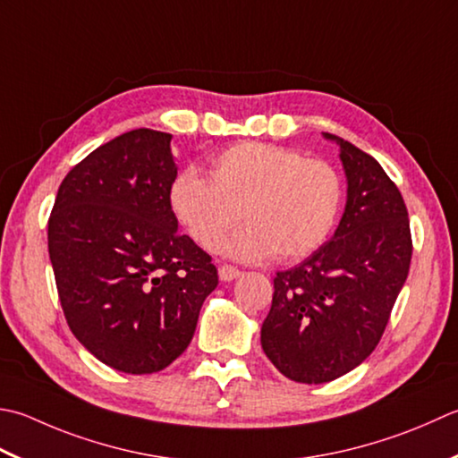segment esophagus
Wrapping results in <instances>:
<instances>
[{"label":"esophagus","instance_id":"1","mask_svg":"<svg viewBox=\"0 0 458 458\" xmlns=\"http://www.w3.org/2000/svg\"><path fill=\"white\" fill-rule=\"evenodd\" d=\"M218 276H220L222 282H232V280H236V277L240 276V270H236L234 266H220Z\"/></svg>","mask_w":458,"mask_h":458}]
</instances>
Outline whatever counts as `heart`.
I'll use <instances>...</instances> for the list:
<instances>
[{
    "label": "heart",
    "instance_id": "1",
    "mask_svg": "<svg viewBox=\"0 0 458 458\" xmlns=\"http://www.w3.org/2000/svg\"><path fill=\"white\" fill-rule=\"evenodd\" d=\"M210 181L192 168L178 173L168 200L188 234L204 250H218L238 220L248 224L228 244L240 259L274 256L290 262L311 254L334 228L342 181L326 160L242 142L210 163Z\"/></svg>",
    "mask_w": 458,
    "mask_h": 458
}]
</instances>
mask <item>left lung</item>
I'll return each mask as SVG.
<instances>
[{"label": "left lung", "instance_id": "1", "mask_svg": "<svg viewBox=\"0 0 458 458\" xmlns=\"http://www.w3.org/2000/svg\"><path fill=\"white\" fill-rule=\"evenodd\" d=\"M339 147L347 181L344 216L329 242L274 277L262 349L298 383H327L377 347L407 280L411 230L399 188L373 157L324 132Z\"/></svg>", "mask_w": 458, "mask_h": 458}]
</instances>
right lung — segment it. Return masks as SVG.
Instances as JSON below:
<instances>
[{
    "label": "right lung",
    "instance_id": "right-lung-1",
    "mask_svg": "<svg viewBox=\"0 0 458 458\" xmlns=\"http://www.w3.org/2000/svg\"><path fill=\"white\" fill-rule=\"evenodd\" d=\"M170 140L137 129L95 148L63 178L49 216L67 324L89 353L123 373H157L182 355L218 285L210 256L178 234Z\"/></svg>",
    "mask_w": 458,
    "mask_h": 458
}]
</instances>
